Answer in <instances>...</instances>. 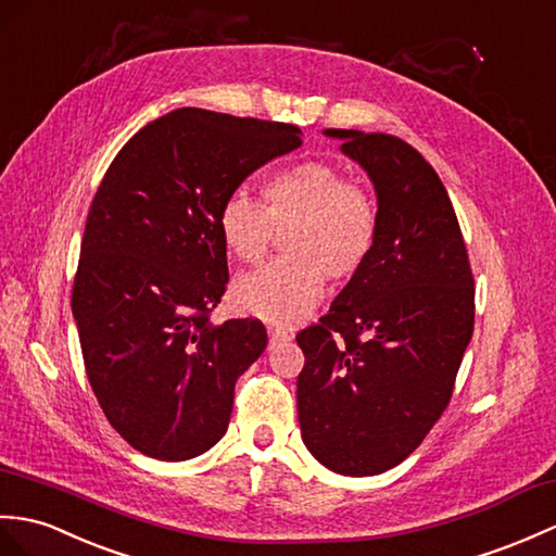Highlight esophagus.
Instances as JSON below:
<instances>
[{
	"instance_id": "1",
	"label": "esophagus",
	"mask_w": 556,
	"mask_h": 556,
	"mask_svg": "<svg viewBox=\"0 0 556 556\" xmlns=\"http://www.w3.org/2000/svg\"><path fill=\"white\" fill-rule=\"evenodd\" d=\"M267 333H269V341H273V343H277V341H289V339H291V333H289L287 329H281V327H269Z\"/></svg>"
}]
</instances>
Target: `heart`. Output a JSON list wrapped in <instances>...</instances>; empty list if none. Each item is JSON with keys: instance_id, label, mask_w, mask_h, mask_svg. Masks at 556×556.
<instances>
[{"instance_id": "b5f03b06", "label": "heart", "mask_w": 556, "mask_h": 556, "mask_svg": "<svg viewBox=\"0 0 556 556\" xmlns=\"http://www.w3.org/2000/svg\"><path fill=\"white\" fill-rule=\"evenodd\" d=\"M265 201L235 189L219 205L217 227L243 263H261L277 231L291 229L283 239L289 255L243 275L235 287L243 313L289 325L319 301L327 277L348 281L365 267L377 241V205L325 161L275 173L265 182Z\"/></svg>"}]
</instances>
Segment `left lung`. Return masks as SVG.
<instances>
[{"label":"left lung","instance_id":"8db88e82","mask_svg":"<svg viewBox=\"0 0 556 556\" xmlns=\"http://www.w3.org/2000/svg\"><path fill=\"white\" fill-rule=\"evenodd\" d=\"M377 191V241L295 341L305 447L343 476L397 467L441 419L473 333V275L447 191L407 141L325 130Z\"/></svg>","mask_w":556,"mask_h":556}]
</instances>
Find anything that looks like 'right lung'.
<instances>
[{
    "mask_svg": "<svg viewBox=\"0 0 556 556\" xmlns=\"http://www.w3.org/2000/svg\"><path fill=\"white\" fill-rule=\"evenodd\" d=\"M301 147L287 123L177 109L118 151L87 215L73 317L103 415L141 455L182 462L225 435L261 319L211 313L227 289L217 213L253 170Z\"/></svg>",
    "mask_w": 556,
    "mask_h": 556,
    "instance_id": "obj_1",
    "label": "right lung"
}]
</instances>
